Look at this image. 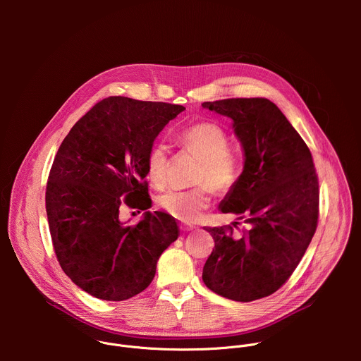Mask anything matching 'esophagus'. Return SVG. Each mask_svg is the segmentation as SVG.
Returning <instances> with one entry per match:
<instances>
[{
  "mask_svg": "<svg viewBox=\"0 0 361 361\" xmlns=\"http://www.w3.org/2000/svg\"><path fill=\"white\" fill-rule=\"evenodd\" d=\"M180 228H181V231H191L194 228V226H191V224H180Z\"/></svg>",
  "mask_w": 361,
  "mask_h": 361,
  "instance_id": "1",
  "label": "esophagus"
}]
</instances>
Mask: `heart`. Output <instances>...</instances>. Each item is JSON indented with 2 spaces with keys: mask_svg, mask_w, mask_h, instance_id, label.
Listing matches in <instances>:
<instances>
[{
  "mask_svg": "<svg viewBox=\"0 0 361 361\" xmlns=\"http://www.w3.org/2000/svg\"><path fill=\"white\" fill-rule=\"evenodd\" d=\"M178 144L201 159L195 184L197 188L187 191H169L159 197V207L171 217L192 223L200 219L212 204V190L228 191L237 183L241 164L237 154L230 149L227 131L216 123H197L178 134ZM169 149L163 142L154 144L145 157L148 180L156 187L167 184Z\"/></svg>",
  "mask_w": 361,
  "mask_h": 361,
  "instance_id": "1",
  "label": "heart"
}]
</instances>
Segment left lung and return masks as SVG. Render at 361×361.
<instances>
[{"label": "left lung", "instance_id": "8db88e82", "mask_svg": "<svg viewBox=\"0 0 361 361\" xmlns=\"http://www.w3.org/2000/svg\"><path fill=\"white\" fill-rule=\"evenodd\" d=\"M202 107L233 120L244 169L220 210L250 226L240 238L231 226L205 228L214 248L202 281L234 301L259 300L290 279L316 233L319 178L312 152L267 98H227Z\"/></svg>", "mask_w": 361, "mask_h": 361}]
</instances>
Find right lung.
<instances>
[{"label":"right lung","mask_w":361,"mask_h":361,"mask_svg":"<svg viewBox=\"0 0 361 361\" xmlns=\"http://www.w3.org/2000/svg\"><path fill=\"white\" fill-rule=\"evenodd\" d=\"M185 109L109 97L82 116L51 167L45 209L57 260L88 294L123 301L145 290L163 251L177 240L176 220L147 212L134 226L120 207L149 209L145 157L160 131Z\"/></svg>","instance_id":"obj_1"}]
</instances>
